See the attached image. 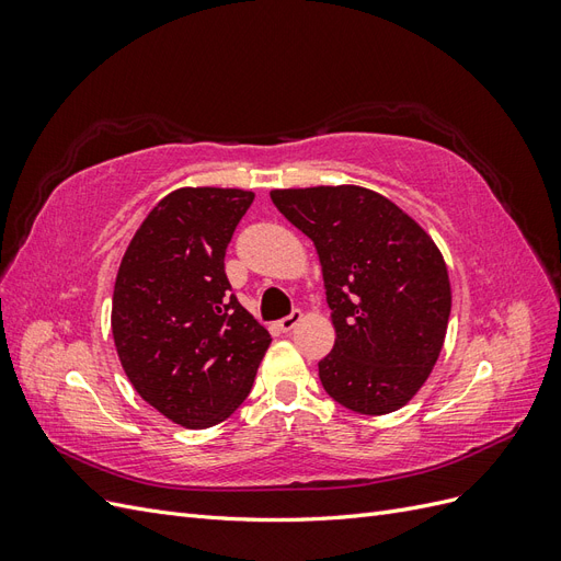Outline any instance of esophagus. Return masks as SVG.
<instances>
[{"label":"esophagus","mask_w":561,"mask_h":561,"mask_svg":"<svg viewBox=\"0 0 561 561\" xmlns=\"http://www.w3.org/2000/svg\"><path fill=\"white\" fill-rule=\"evenodd\" d=\"M301 318H304V313H301V311H293L290 316H285V318H280V320H278V328H280L283 332H290V330H295V328L299 325Z\"/></svg>","instance_id":"esophagus-1"}]
</instances>
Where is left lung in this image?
I'll use <instances>...</instances> for the list:
<instances>
[{"label": "left lung", "mask_w": 561, "mask_h": 561, "mask_svg": "<svg viewBox=\"0 0 561 561\" xmlns=\"http://www.w3.org/2000/svg\"><path fill=\"white\" fill-rule=\"evenodd\" d=\"M316 245L334 348L322 388L346 410L381 416L426 383L445 344L451 283L443 252L414 217L358 184L271 190Z\"/></svg>", "instance_id": "1"}]
</instances>
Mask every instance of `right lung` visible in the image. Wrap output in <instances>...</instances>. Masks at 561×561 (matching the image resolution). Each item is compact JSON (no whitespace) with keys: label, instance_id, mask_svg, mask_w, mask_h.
<instances>
[{"label":"right lung","instance_id":"obj_1","mask_svg":"<svg viewBox=\"0 0 561 561\" xmlns=\"http://www.w3.org/2000/svg\"><path fill=\"white\" fill-rule=\"evenodd\" d=\"M254 194L182 186L163 196L116 271L112 334L140 398L184 428H210L248 398L271 344L229 295L225 252Z\"/></svg>","mask_w":561,"mask_h":561}]
</instances>
